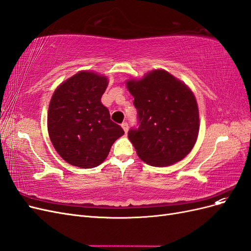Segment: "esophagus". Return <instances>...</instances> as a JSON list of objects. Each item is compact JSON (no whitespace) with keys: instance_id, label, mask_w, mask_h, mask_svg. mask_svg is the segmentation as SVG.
Masks as SVG:
<instances>
[{"instance_id":"1","label":"esophagus","mask_w":251,"mask_h":251,"mask_svg":"<svg viewBox=\"0 0 251 251\" xmlns=\"http://www.w3.org/2000/svg\"><path fill=\"white\" fill-rule=\"evenodd\" d=\"M121 126H123L125 133L126 134V133H127V130H128V125H127V123H123V125H121Z\"/></svg>"}]
</instances>
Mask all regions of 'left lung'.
Returning a JSON list of instances; mask_svg holds the SVG:
<instances>
[{"mask_svg":"<svg viewBox=\"0 0 251 251\" xmlns=\"http://www.w3.org/2000/svg\"><path fill=\"white\" fill-rule=\"evenodd\" d=\"M126 87L134 96L139 125L127 136L139 158L153 166L182 160L199 133L198 104L191 89L164 70L127 80Z\"/></svg>","mask_w":251,"mask_h":251,"instance_id":"1","label":"left lung"}]
</instances>
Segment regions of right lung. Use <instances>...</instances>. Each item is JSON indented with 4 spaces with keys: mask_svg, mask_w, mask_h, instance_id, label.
<instances>
[{
    "mask_svg": "<svg viewBox=\"0 0 251 251\" xmlns=\"http://www.w3.org/2000/svg\"><path fill=\"white\" fill-rule=\"evenodd\" d=\"M105 76L81 71L60 83L48 110L49 137L66 162L81 169L100 165L113 143L125 134L101 103Z\"/></svg>",
    "mask_w": 251,
    "mask_h": 251,
    "instance_id": "obj_1",
    "label": "right lung"
}]
</instances>
